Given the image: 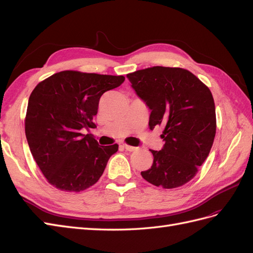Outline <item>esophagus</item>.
<instances>
[{"instance_id":"34e87169","label":"esophagus","mask_w":253,"mask_h":253,"mask_svg":"<svg viewBox=\"0 0 253 253\" xmlns=\"http://www.w3.org/2000/svg\"><path fill=\"white\" fill-rule=\"evenodd\" d=\"M121 147L124 148L126 151H128V152H134V151L137 150L136 147H132V145H128V144H122Z\"/></svg>"}]
</instances>
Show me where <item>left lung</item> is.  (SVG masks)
Masks as SVG:
<instances>
[{"mask_svg":"<svg viewBox=\"0 0 253 253\" xmlns=\"http://www.w3.org/2000/svg\"><path fill=\"white\" fill-rule=\"evenodd\" d=\"M126 77L151 110L150 128L164 126V147L150 150L153 165L141 176L165 189L185 185L208 157L215 137V105L210 89L179 67L153 66Z\"/></svg>","mask_w":253,"mask_h":253,"instance_id":"left-lung-1","label":"left lung"}]
</instances>
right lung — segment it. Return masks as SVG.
<instances>
[{
    "instance_id": "add662e5",
    "label": "right lung",
    "mask_w": 253,
    "mask_h": 253,
    "mask_svg": "<svg viewBox=\"0 0 253 253\" xmlns=\"http://www.w3.org/2000/svg\"><path fill=\"white\" fill-rule=\"evenodd\" d=\"M125 79L64 71L35 87L28 100L25 134L30 152L50 185L80 192L101 177L118 144L99 145L82 129L94 126L100 97Z\"/></svg>"
}]
</instances>
